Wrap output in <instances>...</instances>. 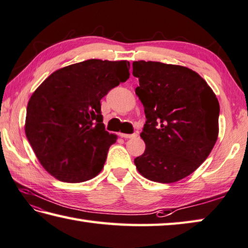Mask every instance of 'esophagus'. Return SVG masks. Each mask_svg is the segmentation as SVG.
<instances>
[{
  "instance_id": "obj_1",
  "label": "esophagus",
  "mask_w": 248,
  "mask_h": 248,
  "mask_svg": "<svg viewBox=\"0 0 248 248\" xmlns=\"http://www.w3.org/2000/svg\"><path fill=\"white\" fill-rule=\"evenodd\" d=\"M138 136L137 133H132V134H127V133H120V137L121 138H124V139H131V138H136Z\"/></svg>"
}]
</instances>
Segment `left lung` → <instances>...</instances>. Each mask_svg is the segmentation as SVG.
<instances>
[{
  "mask_svg": "<svg viewBox=\"0 0 248 248\" xmlns=\"http://www.w3.org/2000/svg\"><path fill=\"white\" fill-rule=\"evenodd\" d=\"M132 67L146 117L140 134L146 147L134 164L151 181L177 182L194 172L215 146L219 102L187 67L145 61L133 62Z\"/></svg>",
  "mask_w": 248,
  "mask_h": 248,
  "instance_id": "obj_1",
  "label": "left lung"
}]
</instances>
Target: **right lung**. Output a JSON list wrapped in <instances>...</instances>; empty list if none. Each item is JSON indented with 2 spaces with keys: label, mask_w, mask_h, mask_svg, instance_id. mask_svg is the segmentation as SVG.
I'll use <instances>...</instances> for the list:
<instances>
[{
  "label": "right lung",
  "mask_w": 248,
  "mask_h": 248,
  "mask_svg": "<svg viewBox=\"0 0 248 248\" xmlns=\"http://www.w3.org/2000/svg\"><path fill=\"white\" fill-rule=\"evenodd\" d=\"M127 61L88 60L54 71L27 106L25 132L40 164L62 182L91 180L117 140L105 131L101 100L129 79Z\"/></svg>",
  "instance_id": "add662e5"
}]
</instances>
